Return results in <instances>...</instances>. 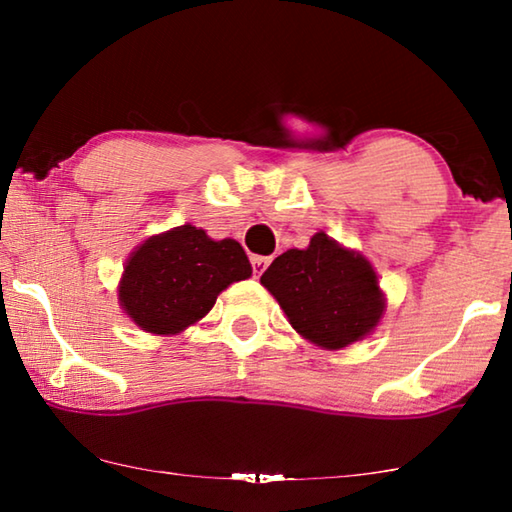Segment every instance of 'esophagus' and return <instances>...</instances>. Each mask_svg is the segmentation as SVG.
<instances>
[{"mask_svg": "<svg viewBox=\"0 0 512 512\" xmlns=\"http://www.w3.org/2000/svg\"><path fill=\"white\" fill-rule=\"evenodd\" d=\"M250 264H253V273L255 275H262L268 264H271V257H264V255H253L250 257Z\"/></svg>", "mask_w": 512, "mask_h": 512, "instance_id": "34e87169", "label": "esophagus"}]
</instances>
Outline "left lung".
Listing matches in <instances>:
<instances>
[{"label":"left lung","instance_id":"obj_1","mask_svg":"<svg viewBox=\"0 0 512 512\" xmlns=\"http://www.w3.org/2000/svg\"><path fill=\"white\" fill-rule=\"evenodd\" d=\"M293 329L311 343L339 350L375 329L384 314L377 275L368 259L341 248L325 232L309 248H291L262 275Z\"/></svg>","mask_w":512,"mask_h":512}]
</instances>
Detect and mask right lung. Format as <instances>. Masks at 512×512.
<instances>
[{
    "instance_id": "add662e5",
    "label": "right lung",
    "mask_w": 512,
    "mask_h": 512,
    "mask_svg": "<svg viewBox=\"0 0 512 512\" xmlns=\"http://www.w3.org/2000/svg\"><path fill=\"white\" fill-rule=\"evenodd\" d=\"M253 273L235 239L214 241L194 225L151 237L126 262L121 307L153 334H176L214 307L228 284Z\"/></svg>"
}]
</instances>
